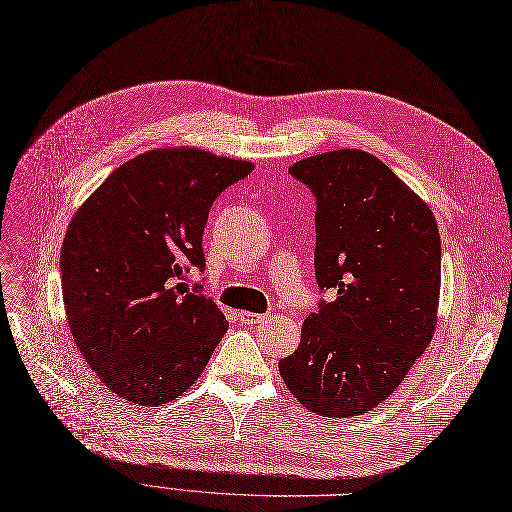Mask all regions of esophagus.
<instances>
[{
  "instance_id": "1",
  "label": "esophagus",
  "mask_w": 512,
  "mask_h": 512,
  "mask_svg": "<svg viewBox=\"0 0 512 512\" xmlns=\"http://www.w3.org/2000/svg\"><path fill=\"white\" fill-rule=\"evenodd\" d=\"M240 320H242V325H246V327H253V325L263 323V320H266V316L253 314V312H240Z\"/></svg>"
}]
</instances>
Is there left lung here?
I'll return each mask as SVG.
<instances>
[{
	"label": "left lung",
	"mask_w": 512,
	"mask_h": 512,
	"mask_svg": "<svg viewBox=\"0 0 512 512\" xmlns=\"http://www.w3.org/2000/svg\"><path fill=\"white\" fill-rule=\"evenodd\" d=\"M289 173L316 196V282L331 291L278 363L323 418L363 415L401 386L437 329L441 236L430 206L375 156L337 149Z\"/></svg>",
	"instance_id": "obj_1"
}]
</instances>
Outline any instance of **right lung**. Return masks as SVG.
I'll return each instance as SVG.
<instances>
[{
  "mask_svg": "<svg viewBox=\"0 0 512 512\" xmlns=\"http://www.w3.org/2000/svg\"><path fill=\"white\" fill-rule=\"evenodd\" d=\"M253 168L198 147L151 149L75 211L61 251L67 323L86 363L124 401H175L230 327L183 280L204 268L211 204Z\"/></svg>",
  "mask_w": 512,
  "mask_h": 512,
  "instance_id": "obj_1",
  "label": "right lung"
}]
</instances>
